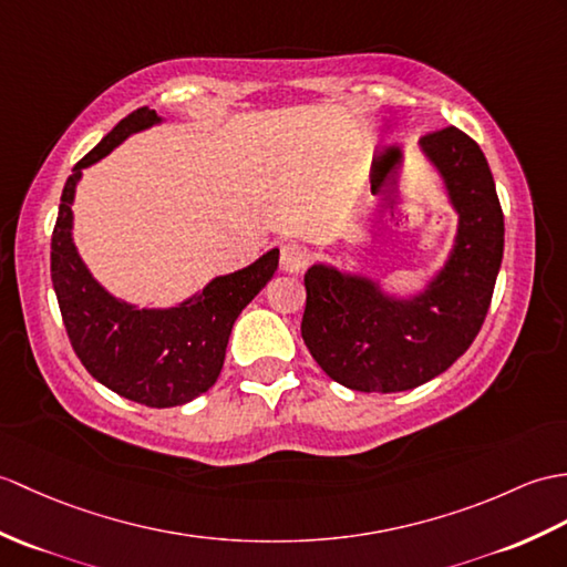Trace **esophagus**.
Segmentation results:
<instances>
[{
  "label": "esophagus",
  "instance_id": "34e87169",
  "mask_svg": "<svg viewBox=\"0 0 567 567\" xmlns=\"http://www.w3.org/2000/svg\"><path fill=\"white\" fill-rule=\"evenodd\" d=\"M307 260H309V254L307 248L301 244H295V241H287L280 246V266L282 270L287 272H299L307 268Z\"/></svg>",
  "mask_w": 567,
  "mask_h": 567
}]
</instances>
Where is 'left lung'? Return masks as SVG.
I'll return each mask as SVG.
<instances>
[{
	"mask_svg": "<svg viewBox=\"0 0 567 567\" xmlns=\"http://www.w3.org/2000/svg\"><path fill=\"white\" fill-rule=\"evenodd\" d=\"M458 227L423 292L396 297L360 272L316 262L305 275L301 338L321 370L352 391H408L446 372L478 336L505 248V217L491 166L458 127L420 140ZM384 181L374 174L372 188Z\"/></svg>",
	"mask_w": 567,
	"mask_h": 567,
	"instance_id": "8db88e82",
	"label": "left lung"
}]
</instances>
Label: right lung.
I'll return each mask as SVG.
<instances>
[{"label": "right lung", "mask_w": 567, "mask_h": 567, "mask_svg": "<svg viewBox=\"0 0 567 567\" xmlns=\"http://www.w3.org/2000/svg\"><path fill=\"white\" fill-rule=\"evenodd\" d=\"M156 111L137 109L72 171L60 197L50 244V275L70 343L86 372L150 408H174L215 384L234 321L278 270V248L251 266L209 280L200 292L166 309H140L113 297L84 266L72 239V203L82 168L101 162L130 135L159 125Z\"/></svg>", "instance_id": "add662e5"}]
</instances>
